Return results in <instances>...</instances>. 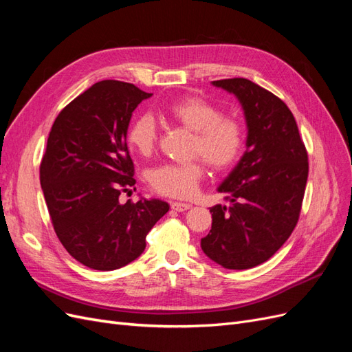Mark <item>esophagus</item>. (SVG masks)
Here are the masks:
<instances>
[{"instance_id":"34e87169","label":"esophagus","mask_w":352,"mask_h":352,"mask_svg":"<svg viewBox=\"0 0 352 352\" xmlns=\"http://www.w3.org/2000/svg\"><path fill=\"white\" fill-rule=\"evenodd\" d=\"M170 207H172V210H175V211H186V210H189L190 208V204H186V202H172V204H170Z\"/></svg>"}]
</instances>
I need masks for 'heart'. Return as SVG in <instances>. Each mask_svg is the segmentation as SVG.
I'll list each match as a JSON object with an SVG mask.
<instances>
[{"instance_id": "heart-1", "label": "heart", "mask_w": 352, "mask_h": 352, "mask_svg": "<svg viewBox=\"0 0 352 352\" xmlns=\"http://www.w3.org/2000/svg\"><path fill=\"white\" fill-rule=\"evenodd\" d=\"M173 122L194 132L192 155H199L216 170L230 167L236 162L245 144V127L235 116L221 114L211 101L186 95L164 109ZM157 122L151 114L136 116L127 127V142L141 155L151 154L157 144ZM206 167L201 158L189 163L164 164L154 168L150 180L157 192L173 198H190Z\"/></svg>"}]
</instances>
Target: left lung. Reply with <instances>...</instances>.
I'll return each mask as SVG.
<instances>
[{
  "label": "left lung",
  "mask_w": 352,
  "mask_h": 352,
  "mask_svg": "<svg viewBox=\"0 0 352 352\" xmlns=\"http://www.w3.org/2000/svg\"><path fill=\"white\" fill-rule=\"evenodd\" d=\"M233 94L247 122V150L217 188L230 206L210 208L211 230L201 239L208 258L230 270L267 261L300 219L308 155L295 117L274 94L248 79L211 82Z\"/></svg>",
  "instance_id": "1"
}]
</instances>
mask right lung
I'll return each instance as SVG.
<instances>
[{"label": "right lung", "instance_id": "right-lung-1", "mask_svg": "<svg viewBox=\"0 0 352 352\" xmlns=\"http://www.w3.org/2000/svg\"><path fill=\"white\" fill-rule=\"evenodd\" d=\"M151 95L132 83L101 80L67 104L51 127L41 186L63 247L89 269L109 272L136 260L168 211L155 198L119 201L136 184L127 127Z\"/></svg>", "mask_w": 352, "mask_h": 352}]
</instances>
